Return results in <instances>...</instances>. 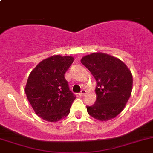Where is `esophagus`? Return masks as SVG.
<instances>
[{
    "label": "esophagus",
    "instance_id": "34e87169",
    "mask_svg": "<svg viewBox=\"0 0 153 153\" xmlns=\"http://www.w3.org/2000/svg\"><path fill=\"white\" fill-rule=\"evenodd\" d=\"M85 94H86V90H85V89H82V90L81 91V92H80L78 95H79L80 96H84Z\"/></svg>",
    "mask_w": 153,
    "mask_h": 153
}]
</instances>
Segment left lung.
Masks as SVG:
<instances>
[{
  "label": "left lung",
  "instance_id": "8db88e82",
  "mask_svg": "<svg viewBox=\"0 0 153 153\" xmlns=\"http://www.w3.org/2000/svg\"><path fill=\"white\" fill-rule=\"evenodd\" d=\"M96 81V101L87 106L90 116L101 121L116 117L124 109L132 89V75L126 64L105 53H92L81 60Z\"/></svg>",
  "mask_w": 153,
  "mask_h": 153
}]
</instances>
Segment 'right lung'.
Listing matches in <instances>:
<instances>
[{"label":"right lung","instance_id":"obj_1","mask_svg":"<svg viewBox=\"0 0 153 153\" xmlns=\"http://www.w3.org/2000/svg\"><path fill=\"white\" fill-rule=\"evenodd\" d=\"M73 61L71 56L54 55L39 63L29 75L25 93L35 113L44 120L56 122L69 115L76 96L64 74Z\"/></svg>","mask_w":153,"mask_h":153}]
</instances>
